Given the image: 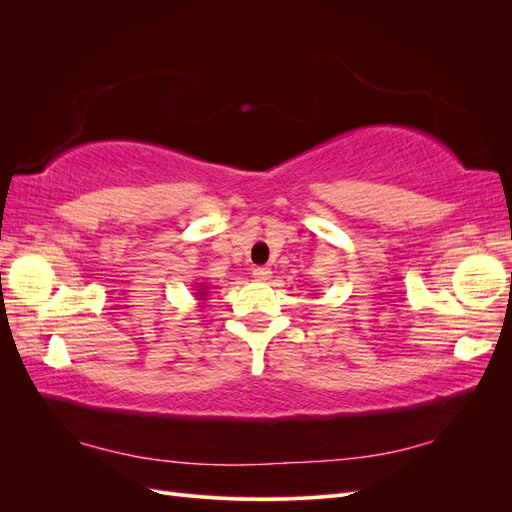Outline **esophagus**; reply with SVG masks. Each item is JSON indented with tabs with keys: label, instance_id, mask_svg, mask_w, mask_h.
<instances>
[{
	"label": "esophagus",
	"instance_id": "esophagus-1",
	"mask_svg": "<svg viewBox=\"0 0 512 512\" xmlns=\"http://www.w3.org/2000/svg\"><path fill=\"white\" fill-rule=\"evenodd\" d=\"M254 277H256V280H260V282H267L269 277H271V269L269 267H256L254 269Z\"/></svg>",
	"mask_w": 512,
	"mask_h": 512
}]
</instances>
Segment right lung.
Here are the masks:
<instances>
[{
    "label": "right lung",
    "mask_w": 512,
    "mask_h": 512,
    "mask_svg": "<svg viewBox=\"0 0 512 512\" xmlns=\"http://www.w3.org/2000/svg\"><path fill=\"white\" fill-rule=\"evenodd\" d=\"M194 297H196V301H198V305L203 307V303L207 301V292H209V286L207 284H198V286H194Z\"/></svg>",
    "instance_id": "obj_1"
}]
</instances>
